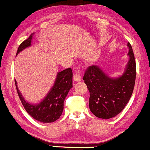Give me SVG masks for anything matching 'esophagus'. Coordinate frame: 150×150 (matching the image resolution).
<instances>
[{"mask_svg":"<svg viewBox=\"0 0 150 150\" xmlns=\"http://www.w3.org/2000/svg\"><path fill=\"white\" fill-rule=\"evenodd\" d=\"M73 79H74V81L75 82H79L80 81H81L82 78H81V74H80L79 71H76L75 74L74 75Z\"/></svg>","mask_w":150,"mask_h":150,"instance_id":"1","label":"esophagus"}]
</instances>
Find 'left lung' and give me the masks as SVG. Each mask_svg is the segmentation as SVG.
Listing matches in <instances>:
<instances>
[{
  "label": "left lung",
  "mask_w": 150,
  "mask_h": 150,
  "mask_svg": "<svg viewBox=\"0 0 150 150\" xmlns=\"http://www.w3.org/2000/svg\"><path fill=\"white\" fill-rule=\"evenodd\" d=\"M129 61L122 76L111 78L98 65L89 66L83 80L89 91V108L98 118L114 117L122 111L132 96L136 79V62L128 43Z\"/></svg>",
  "instance_id": "left-lung-1"
}]
</instances>
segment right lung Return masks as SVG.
<instances>
[{
	"mask_svg": "<svg viewBox=\"0 0 150 150\" xmlns=\"http://www.w3.org/2000/svg\"><path fill=\"white\" fill-rule=\"evenodd\" d=\"M32 33L27 40H24L18 47L16 56L28 47L31 46ZM72 71L67 68L57 73L52 87L44 99L38 104L26 102L18 89L17 82L15 81L18 96L26 112L35 120L43 123L54 122L60 117L63 110V102L67 93L72 87Z\"/></svg>",
	"mask_w": 150,
	"mask_h": 150,
	"instance_id": "obj_1",
	"label": "right lung"
}]
</instances>
